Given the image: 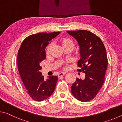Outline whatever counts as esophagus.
<instances>
[{
  "label": "esophagus",
  "mask_w": 122,
  "mask_h": 122,
  "mask_svg": "<svg viewBox=\"0 0 122 122\" xmlns=\"http://www.w3.org/2000/svg\"><path fill=\"white\" fill-rule=\"evenodd\" d=\"M65 74H66V73H64V72H62V73H59V74H58V77H61V76L65 75Z\"/></svg>",
  "instance_id": "1"
}]
</instances>
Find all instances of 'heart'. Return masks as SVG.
I'll list each match as a JSON object with an SVG mask.
<instances>
[{"instance_id":"heart-1","label":"heart","mask_w":122,"mask_h":122,"mask_svg":"<svg viewBox=\"0 0 122 122\" xmlns=\"http://www.w3.org/2000/svg\"><path fill=\"white\" fill-rule=\"evenodd\" d=\"M61 43L62 47H71L72 48L74 47V42L71 39L69 38H63L61 40ZM53 46V43L50 42L48 45V46L46 47V53L47 54H48L50 53L51 47Z\"/></svg>"}]
</instances>
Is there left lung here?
Listing matches in <instances>:
<instances>
[{"mask_svg": "<svg viewBox=\"0 0 122 122\" xmlns=\"http://www.w3.org/2000/svg\"><path fill=\"white\" fill-rule=\"evenodd\" d=\"M77 40L80 46L81 59L77 69L85 74L84 79L76 78L72 84L71 93L81 102H88L96 96L104 82L108 66L106 49L101 39L86 30L67 31Z\"/></svg>", "mask_w": 122, "mask_h": 122, "instance_id": "1", "label": "left lung"}]
</instances>
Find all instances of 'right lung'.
<instances>
[{
    "mask_svg": "<svg viewBox=\"0 0 122 122\" xmlns=\"http://www.w3.org/2000/svg\"><path fill=\"white\" fill-rule=\"evenodd\" d=\"M60 32L39 33L27 37L18 51V71L27 92L34 100L42 101L49 97L55 90L57 76L45 80L40 71V62L46 59L45 48L49 41Z\"/></svg>",
    "mask_w": 122,
    "mask_h": 122,
    "instance_id": "add662e5",
    "label": "right lung"
}]
</instances>
